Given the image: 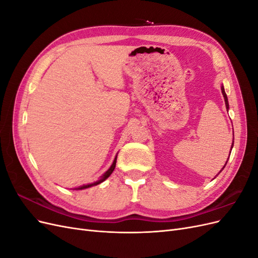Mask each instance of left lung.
Masks as SVG:
<instances>
[{
	"instance_id": "obj_1",
	"label": "left lung",
	"mask_w": 258,
	"mask_h": 258,
	"mask_svg": "<svg viewBox=\"0 0 258 258\" xmlns=\"http://www.w3.org/2000/svg\"><path fill=\"white\" fill-rule=\"evenodd\" d=\"M221 89H222V93H223V97H224V100H225V104H226V108H227V111L229 110V104H228V98H227V95H226V92H225V89H224V86L222 85L221 86ZM233 136V135H232ZM233 140H235V139H232V144H231V148H230V153H231V150H232V146H233ZM229 156H230V154H229ZM229 156H228V159H229ZM228 161V160H227ZM227 161H226V163H227ZM226 163H225V165H224V167L222 168V170L220 171V172H218L217 173V175L218 174H220L221 172H222V171H223V169L225 168V166H226ZM217 175H215V176H217Z\"/></svg>"
}]
</instances>
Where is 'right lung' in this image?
<instances>
[{"label": "right lung", "mask_w": 258, "mask_h": 258, "mask_svg": "<svg viewBox=\"0 0 258 258\" xmlns=\"http://www.w3.org/2000/svg\"><path fill=\"white\" fill-rule=\"evenodd\" d=\"M116 160H117V155H116V157L114 158V161H113V163H112V166L108 168V170L106 171V172L101 176V178L100 179H98L97 182H93V183H91V184H87V185H83V186H80V187H75V188H73V189H75V190H82V189H86V188H89V187H91V186H96V185H98V184H100V183H102V182H104L105 179L110 176L111 174H112V172L114 171V169H115V166H116Z\"/></svg>", "instance_id": "obj_1"}]
</instances>
